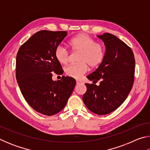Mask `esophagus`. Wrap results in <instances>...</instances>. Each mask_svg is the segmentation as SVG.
Wrapping results in <instances>:
<instances>
[{"mask_svg":"<svg viewBox=\"0 0 150 150\" xmlns=\"http://www.w3.org/2000/svg\"><path fill=\"white\" fill-rule=\"evenodd\" d=\"M81 83H82V82H81V81H79V80H77V81H76V83H77V85H78V84H81Z\"/></svg>","mask_w":150,"mask_h":150,"instance_id":"1","label":"esophagus"}]
</instances>
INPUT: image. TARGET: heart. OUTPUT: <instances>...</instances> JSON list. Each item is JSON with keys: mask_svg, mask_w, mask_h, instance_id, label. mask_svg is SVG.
I'll use <instances>...</instances> for the list:
<instances>
[{"mask_svg": "<svg viewBox=\"0 0 150 150\" xmlns=\"http://www.w3.org/2000/svg\"><path fill=\"white\" fill-rule=\"evenodd\" d=\"M70 45L73 52L80 53L77 64H72L65 69V73L70 77L79 79L82 75L87 72L88 66L96 67L103 62L105 57V49L100 44L96 41L90 35L81 34L73 38ZM55 57L61 64L66 65L69 62L70 53L62 45L55 48Z\"/></svg>", "mask_w": 150, "mask_h": 150, "instance_id": "b5f03b06", "label": "heart"}]
</instances>
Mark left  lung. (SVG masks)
<instances>
[{"label": "left lung", "mask_w": 150, "mask_h": 150, "mask_svg": "<svg viewBox=\"0 0 150 150\" xmlns=\"http://www.w3.org/2000/svg\"><path fill=\"white\" fill-rule=\"evenodd\" d=\"M106 47L103 62L87 76L94 84L86 83L83 100L88 110L98 115H107L120 106L134 84L135 58L131 48L116 35L105 33L97 35ZM100 85H95L98 80Z\"/></svg>", "instance_id": "8db88e82"}]
</instances>
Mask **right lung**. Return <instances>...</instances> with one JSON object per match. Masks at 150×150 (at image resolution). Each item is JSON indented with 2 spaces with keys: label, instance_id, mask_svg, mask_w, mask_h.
<instances>
[{
  "label": "right lung",
  "instance_id": "right-lung-1",
  "mask_svg": "<svg viewBox=\"0 0 150 150\" xmlns=\"http://www.w3.org/2000/svg\"><path fill=\"white\" fill-rule=\"evenodd\" d=\"M67 35L66 31L41 30L20 46L16 55V77L22 95L33 109L46 116L65 107L76 85L70 77L52 79L54 73H63L55 50Z\"/></svg>",
  "mask_w": 150,
  "mask_h": 150
}]
</instances>
